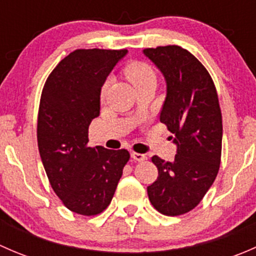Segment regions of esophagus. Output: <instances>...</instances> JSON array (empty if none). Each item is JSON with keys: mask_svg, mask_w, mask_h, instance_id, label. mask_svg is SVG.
I'll list each match as a JSON object with an SVG mask.
<instances>
[{"mask_svg": "<svg viewBox=\"0 0 256 256\" xmlns=\"http://www.w3.org/2000/svg\"><path fill=\"white\" fill-rule=\"evenodd\" d=\"M131 157H132V158L135 160V161H138V162H144V160H147L146 154H138V152H135V151L131 152Z\"/></svg>", "mask_w": 256, "mask_h": 256, "instance_id": "obj_1", "label": "esophagus"}]
</instances>
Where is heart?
<instances>
[{
	"label": "heart",
	"mask_w": 256,
	"mask_h": 256,
	"mask_svg": "<svg viewBox=\"0 0 256 256\" xmlns=\"http://www.w3.org/2000/svg\"><path fill=\"white\" fill-rule=\"evenodd\" d=\"M124 74L125 76L132 82L135 88L142 86V85L147 84V82H156V73L154 69L144 62L140 60H132L128 63L124 68ZM105 92H106V85L102 88V99L104 98Z\"/></svg>",
	"instance_id": "1"
}]
</instances>
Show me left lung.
Segmentation results:
<instances>
[{
	"mask_svg": "<svg viewBox=\"0 0 256 256\" xmlns=\"http://www.w3.org/2000/svg\"><path fill=\"white\" fill-rule=\"evenodd\" d=\"M144 53L166 79L160 121L177 144L172 162L151 158L158 177L147 187V194L160 213L180 216L200 204L218 174L223 136L218 94L207 69L187 49L164 46Z\"/></svg>",
	"mask_w": 256,
	"mask_h": 256,
	"instance_id": "left-lung-1",
	"label": "left lung"
}]
</instances>
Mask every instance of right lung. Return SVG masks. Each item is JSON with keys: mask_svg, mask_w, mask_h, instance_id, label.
Masks as SVG:
<instances>
[{"mask_svg": "<svg viewBox=\"0 0 256 256\" xmlns=\"http://www.w3.org/2000/svg\"><path fill=\"white\" fill-rule=\"evenodd\" d=\"M126 49H76L46 80L38 110L37 140L49 183L69 210L100 214L112 202L128 150L89 147L88 134L100 114V92Z\"/></svg>", "mask_w": 256, "mask_h": 256, "instance_id": "right-lung-1", "label": "right lung"}]
</instances>
